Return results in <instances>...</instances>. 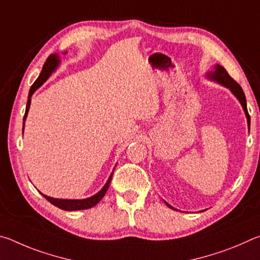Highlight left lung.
Returning <instances> with one entry per match:
<instances>
[{"label":"left lung","instance_id":"left-lung-1","mask_svg":"<svg viewBox=\"0 0 260 260\" xmlns=\"http://www.w3.org/2000/svg\"><path fill=\"white\" fill-rule=\"evenodd\" d=\"M206 78L209 79V80H212L220 83V85L228 88L232 91V94L235 96V98L239 100V102L241 103L242 108L244 110V113H245V117H246V121H248V127H249V131H250V116L248 113V109H246V100H245V95L243 93V90H242L241 86L237 83L234 79H233L230 74L227 73V71L225 69H223L221 65L219 64H215L214 65V69L212 71H209L206 73ZM164 203L169 206L170 209L172 210H177L174 209L172 205H170L169 203H166L164 201Z\"/></svg>","mask_w":260,"mask_h":260}]
</instances>
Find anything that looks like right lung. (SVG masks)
I'll return each mask as SVG.
<instances>
[{
	"label": "right lung",
	"instance_id": "add662e5",
	"mask_svg": "<svg viewBox=\"0 0 260 260\" xmlns=\"http://www.w3.org/2000/svg\"><path fill=\"white\" fill-rule=\"evenodd\" d=\"M67 54V51L64 52V55ZM60 64V60H59V56L58 54H51L49 57H48L45 65H43L42 68V71L40 73V76L39 78L35 80V82L32 85L29 89V93H28V100H27V104H26V111H25V116H24V119H23V133H24V126H25V120H26V117H27V113H28V110H29V105H30V100H32V95L34 94V91L38 89V88H40L43 83H45L48 78H49L52 72H55L57 68L59 67ZM112 174L110 175L107 183L104 184L103 188L101 189L99 192H96L95 195L88 197V199H83V200H63V199H54V197H50V196H47V195H43L42 196L45 197L46 200H48L50 202L51 204H54L57 208H59L61 210H65V211H78V210H87V209H90L95 206L96 204L99 203V202L103 199L105 192H107L108 188H109V184L111 182V179H112Z\"/></svg>",
	"mask_w": 260,
	"mask_h": 260
}]
</instances>
